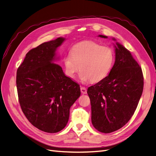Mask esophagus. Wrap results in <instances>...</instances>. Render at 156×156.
I'll return each instance as SVG.
<instances>
[{
	"mask_svg": "<svg viewBox=\"0 0 156 156\" xmlns=\"http://www.w3.org/2000/svg\"><path fill=\"white\" fill-rule=\"evenodd\" d=\"M81 92L82 94H85L87 93V88L85 87H81Z\"/></svg>",
	"mask_w": 156,
	"mask_h": 156,
	"instance_id": "34e87169",
	"label": "esophagus"
}]
</instances>
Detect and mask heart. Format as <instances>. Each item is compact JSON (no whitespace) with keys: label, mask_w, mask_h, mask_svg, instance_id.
<instances>
[{"label":"heart","mask_w":156,"mask_h":156,"mask_svg":"<svg viewBox=\"0 0 156 156\" xmlns=\"http://www.w3.org/2000/svg\"><path fill=\"white\" fill-rule=\"evenodd\" d=\"M114 60V52L110 48L93 41H84L74 45L63 61L69 77L73 78L81 68L79 77L82 82L96 83L108 75Z\"/></svg>","instance_id":"1"}]
</instances>
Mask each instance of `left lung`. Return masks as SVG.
<instances>
[{
  "label": "left lung",
  "mask_w": 156,
  "mask_h": 156,
  "mask_svg": "<svg viewBox=\"0 0 156 156\" xmlns=\"http://www.w3.org/2000/svg\"><path fill=\"white\" fill-rule=\"evenodd\" d=\"M114 45L115 62L109 74L87 90L92 125L104 133L119 129L128 122L138 105L144 86L142 69L129 51L119 42Z\"/></svg>",
  "instance_id": "1"
}]
</instances>
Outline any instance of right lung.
Here are the masks:
<instances>
[{"label": "right lung", "instance_id": "add662e5", "mask_svg": "<svg viewBox=\"0 0 156 156\" xmlns=\"http://www.w3.org/2000/svg\"><path fill=\"white\" fill-rule=\"evenodd\" d=\"M65 40L60 37L31 49L17 71L21 109L33 126L47 133L64 128L70 107L81 95L79 84L56 64L59 59L56 51Z\"/></svg>", "mask_w": 156, "mask_h": 156}]
</instances>
